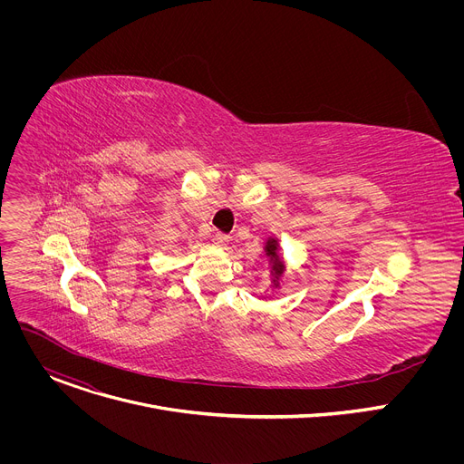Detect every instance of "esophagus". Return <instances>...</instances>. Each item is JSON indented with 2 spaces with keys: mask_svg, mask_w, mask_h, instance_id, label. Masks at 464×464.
Instances as JSON below:
<instances>
[{
  "mask_svg": "<svg viewBox=\"0 0 464 464\" xmlns=\"http://www.w3.org/2000/svg\"><path fill=\"white\" fill-rule=\"evenodd\" d=\"M227 242H229L227 235H224V233H215V237H213V244H215L217 247H226V246H227Z\"/></svg>",
  "mask_w": 464,
  "mask_h": 464,
  "instance_id": "esophagus-1",
  "label": "esophagus"
}]
</instances>
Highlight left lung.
I'll use <instances>...</instances> for the list:
<instances>
[{"instance_id": "8db88e82", "label": "left lung", "mask_w": 464, "mask_h": 464, "mask_svg": "<svg viewBox=\"0 0 464 464\" xmlns=\"http://www.w3.org/2000/svg\"><path fill=\"white\" fill-rule=\"evenodd\" d=\"M266 253L274 258V272H276L277 276H281V274H283V264H281V260L277 258V253H276V240H270V242H268Z\"/></svg>"}]
</instances>
